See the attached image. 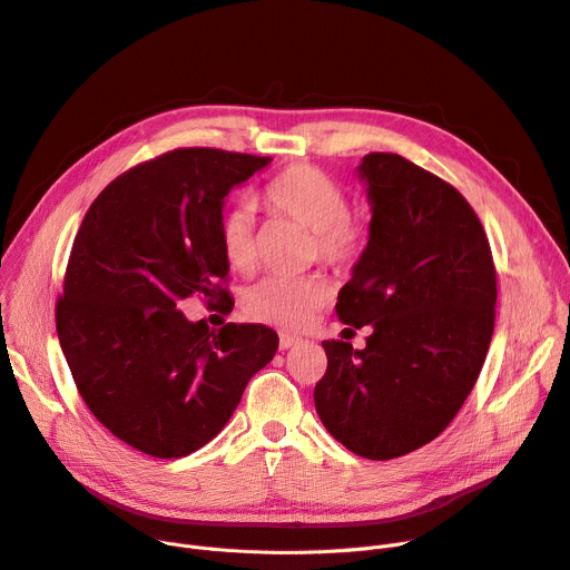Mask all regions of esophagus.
Masks as SVG:
<instances>
[{
	"label": "esophagus",
	"mask_w": 570,
	"mask_h": 570,
	"mask_svg": "<svg viewBox=\"0 0 570 570\" xmlns=\"http://www.w3.org/2000/svg\"><path fill=\"white\" fill-rule=\"evenodd\" d=\"M302 344V336H295V334H279V348L282 351H288V348H295Z\"/></svg>",
	"instance_id": "esophagus-1"
}]
</instances>
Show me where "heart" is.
I'll return each mask as SVG.
<instances>
[{
    "instance_id": "1",
    "label": "heart",
    "mask_w": 570,
    "mask_h": 570,
    "mask_svg": "<svg viewBox=\"0 0 570 570\" xmlns=\"http://www.w3.org/2000/svg\"><path fill=\"white\" fill-rule=\"evenodd\" d=\"M263 202L275 215L312 232V252L332 268H348L368 240L362 217L348 210V195L332 176L312 165H291L263 189ZM219 243L226 263L238 273L256 265L254 219L247 208H234L219 219ZM330 286L323 277H271L252 286L243 307L249 318L288 330L305 327L325 305Z\"/></svg>"
}]
</instances>
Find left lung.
I'll list each match as a JSON object with an SVG mask.
<instances>
[{
  "label": "left lung",
  "instance_id": "8db88e82",
  "mask_svg": "<svg viewBox=\"0 0 570 570\" xmlns=\"http://www.w3.org/2000/svg\"><path fill=\"white\" fill-rule=\"evenodd\" d=\"M368 243L336 316L371 325L366 348L323 341L314 403L330 435L371 461L435 440L472 392L495 327L498 277L456 187L396 154H368Z\"/></svg>",
  "mask_w": 570,
  "mask_h": 570
}]
</instances>
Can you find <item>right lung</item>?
<instances>
[{"label": "right lung", "instance_id": "add662e5", "mask_svg": "<svg viewBox=\"0 0 570 570\" xmlns=\"http://www.w3.org/2000/svg\"><path fill=\"white\" fill-rule=\"evenodd\" d=\"M271 158L176 148L114 178L75 236L57 334L96 420L154 459H180L229 422L279 346L256 323L187 321L189 295L232 297L219 243L224 197Z\"/></svg>", "mask_w": 570, "mask_h": 570}]
</instances>
